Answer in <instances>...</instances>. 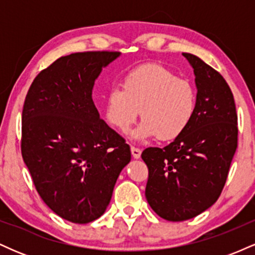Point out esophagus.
<instances>
[{"label": "esophagus", "mask_w": 255, "mask_h": 255, "mask_svg": "<svg viewBox=\"0 0 255 255\" xmlns=\"http://www.w3.org/2000/svg\"><path fill=\"white\" fill-rule=\"evenodd\" d=\"M130 152H131V156L135 158V159H137V158H140V156H141V150L137 147H134V146H131L130 147Z\"/></svg>", "instance_id": "1"}]
</instances>
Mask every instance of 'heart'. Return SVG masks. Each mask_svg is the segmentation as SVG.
<instances>
[{
  "label": "heart",
  "instance_id": "1",
  "mask_svg": "<svg viewBox=\"0 0 255 255\" xmlns=\"http://www.w3.org/2000/svg\"><path fill=\"white\" fill-rule=\"evenodd\" d=\"M104 99V118L120 133H127L139 115L142 121L131 133L136 141L158 136L177 139L188 129L197 109V93L186 79L160 64H142L124 75Z\"/></svg>",
  "mask_w": 255,
  "mask_h": 255
}]
</instances>
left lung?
Returning <instances> with one entry per match:
<instances>
[{"label":"left lung","instance_id":"1","mask_svg":"<svg viewBox=\"0 0 255 255\" xmlns=\"http://www.w3.org/2000/svg\"><path fill=\"white\" fill-rule=\"evenodd\" d=\"M182 55L195 75L194 119L168 146L141 153L148 168L147 203L171 222L195 217L217 201L238 147V115L229 85L198 56Z\"/></svg>","mask_w":255,"mask_h":255}]
</instances>
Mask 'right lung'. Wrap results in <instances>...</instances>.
Returning a JSON list of instances; mask_svg holds the SVG:
<instances>
[{
  "mask_svg": "<svg viewBox=\"0 0 255 255\" xmlns=\"http://www.w3.org/2000/svg\"><path fill=\"white\" fill-rule=\"evenodd\" d=\"M121 52L60 57L37 75L22 109L21 153L38 194L61 218L86 224L101 217L129 145L99 118L96 79Z\"/></svg>",
  "mask_w": 255,
  "mask_h": 255,
  "instance_id": "1",
  "label": "right lung"
}]
</instances>
